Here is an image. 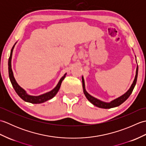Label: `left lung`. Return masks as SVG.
I'll return each instance as SVG.
<instances>
[{"instance_id": "obj_1", "label": "left lung", "mask_w": 146, "mask_h": 146, "mask_svg": "<svg viewBox=\"0 0 146 146\" xmlns=\"http://www.w3.org/2000/svg\"><path fill=\"white\" fill-rule=\"evenodd\" d=\"M136 62H137V60H136ZM137 75H138V65L137 66V68H136V73H135L134 80V82H133L131 86L128 90V91L125 92V94L122 95V96H120V97L115 98V100L111 101L110 102H105L103 101H101L100 100H98V99L96 98L93 97V96L90 95L86 91L84 78H83V76H82V85H83V93H84L85 97H86V98L88 99V101L90 102L93 105H95V106H97V107L102 108H111L116 107L119 106L120 105L123 103V102H124L127 100V99L129 97V96L131 95L133 90H134L136 82H137Z\"/></svg>"}]
</instances>
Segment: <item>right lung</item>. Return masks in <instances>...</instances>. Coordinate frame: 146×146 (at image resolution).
<instances>
[{
  "instance_id": "add662e5",
  "label": "right lung",
  "mask_w": 146,
  "mask_h": 146,
  "mask_svg": "<svg viewBox=\"0 0 146 146\" xmlns=\"http://www.w3.org/2000/svg\"><path fill=\"white\" fill-rule=\"evenodd\" d=\"M15 44H16V42L15 43V44L13 46V47H12L11 49V54H10V56H9V61H8L9 78H10V81L12 83V85L13 86L14 89L15 90V92L17 93V95L19 96V97L23 99V100L27 102H29V103H31V104H41V103H43V102L48 101L53 98L54 96L56 95L58 92L59 91V90H60L61 83L63 82V80L64 79L65 76H66V73H65L64 76L63 77H61V78L60 80V81H59L57 85L56 86V87L54 89H52L51 91L39 96H33V95H28L26 93V92L24 90L23 88H21V86L18 85L17 82L15 81V79L14 76L13 71H12V66H11L12 56V52H13V49Z\"/></svg>"
}]
</instances>
